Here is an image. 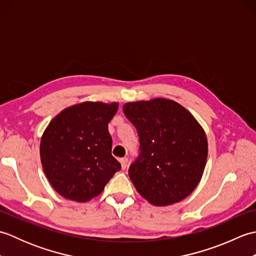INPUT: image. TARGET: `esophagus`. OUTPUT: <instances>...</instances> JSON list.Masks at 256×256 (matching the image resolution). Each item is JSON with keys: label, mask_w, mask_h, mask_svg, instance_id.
<instances>
[{"label": "esophagus", "mask_w": 256, "mask_h": 256, "mask_svg": "<svg viewBox=\"0 0 256 256\" xmlns=\"http://www.w3.org/2000/svg\"><path fill=\"white\" fill-rule=\"evenodd\" d=\"M120 162H121L122 170H126V167H128V160L126 158V157H123V158L120 160Z\"/></svg>", "instance_id": "34e87169"}]
</instances>
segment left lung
Wrapping results in <instances>:
<instances>
[{"label":"left lung","instance_id":"obj_1","mask_svg":"<svg viewBox=\"0 0 256 256\" xmlns=\"http://www.w3.org/2000/svg\"><path fill=\"white\" fill-rule=\"evenodd\" d=\"M123 112L138 130L140 154L128 168L138 192L154 206L182 201L198 186L208 156L206 136L179 103L156 98L128 102Z\"/></svg>","mask_w":256,"mask_h":256}]
</instances>
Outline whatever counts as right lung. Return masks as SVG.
Here are the masks:
<instances>
[{"label": "right lung", "mask_w": 256, "mask_h": 256, "mask_svg": "<svg viewBox=\"0 0 256 256\" xmlns=\"http://www.w3.org/2000/svg\"><path fill=\"white\" fill-rule=\"evenodd\" d=\"M118 108V102L86 101L66 108L48 124L40 140L42 166L62 197L89 201L121 170L108 128Z\"/></svg>", "instance_id": "right-lung-1"}]
</instances>
